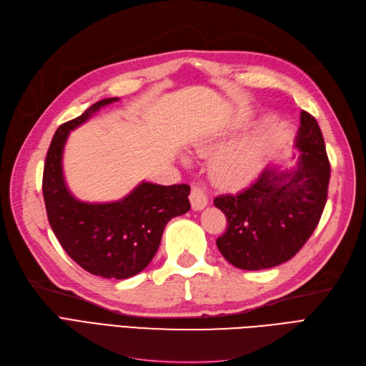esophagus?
<instances>
[{"mask_svg":"<svg viewBox=\"0 0 366 366\" xmlns=\"http://www.w3.org/2000/svg\"><path fill=\"white\" fill-rule=\"evenodd\" d=\"M189 200H191V206L194 210H202L207 206L209 203V197L204 187L194 184L192 189H191V195H189Z\"/></svg>","mask_w":366,"mask_h":366,"instance_id":"esophagus-1","label":"esophagus"}]
</instances>
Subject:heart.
<instances>
[{"instance_id":"obj_1","label":"heart","mask_w":366,"mask_h":366,"mask_svg":"<svg viewBox=\"0 0 366 366\" xmlns=\"http://www.w3.org/2000/svg\"><path fill=\"white\" fill-rule=\"evenodd\" d=\"M262 149L264 142L261 137H249L227 148L214 163L217 179L226 184L247 182L259 168Z\"/></svg>"}]
</instances>
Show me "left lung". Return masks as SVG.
<instances>
[{
    "label": "left lung",
    "instance_id": "left-lung-1",
    "mask_svg": "<svg viewBox=\"0 0 366 366\" xmlns=\"http://www.w3.org/2000/svg\"><path fill=\"white\" fill-rule=\"evenodd\" d=\"M295 145L299 156L293 168L267 166L246 189L214 200L227 218L217 247L238 269L262 270L289 261L324 212L331 169L322 131L307 112Z\"/></svg>",
    "mask_w": 366,
    "mask_h": 366
}]
</instances>
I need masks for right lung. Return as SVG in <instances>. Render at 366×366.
Masks as SVG:
<instances>
[{"label": "right lung", "mask_w": 366, "mask_h": 366, "mask_svg": "<svg viewBox=\"0 0 366 366\" xmlns=\"http://www.w3.org/2000/svg\"><path fill=\"white\" fill-rule=\"evenodd\" d=\"M119 97L93 104L84 114L58 128L44 163L42 194L49 223L69 257L102 278L127 280L142 272L156 254L164 226L191 209L187 184L142 182L113 203H85L71 195L64 180L62 152L69 132Z\"/></svg>", "instance_id": "obj_1"}]
</instances>
